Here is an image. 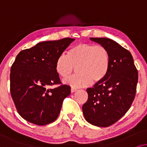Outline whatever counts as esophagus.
I'll list each match as a JSON object with an SVG mask.
<instances>
[{"mask_svg":"<svg viewBox=\"0 0 147 147\" xmlns=\"http://www.w3.org/2000/svg\"><path fill=\"white\" fill-rule=\"evenodd\" d=\"M77 89H75V88H71V93H74V92L77 91Z\"/></svg>","mask_w":147,"mask_h":147,"instance_id":"obj_1","label":"esophagus"}]
</instances>
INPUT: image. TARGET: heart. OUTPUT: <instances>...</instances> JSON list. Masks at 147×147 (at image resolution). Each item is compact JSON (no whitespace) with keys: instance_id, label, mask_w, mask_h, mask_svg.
<instances>
[{"instance_id":"b5f03b06","label":"heart","mask_w":147,"mask_h":147,"mask_svg":"<svg viewBox=\"0 0 147 147\" xmlns=\"http://www.w3.org/2000/svg\"><path fill=\"white\" fill-rule=\"evenodd\" d=\"M110 66L108 50L101 46L79 44L73 46L68 54H62L56 62V71L66 79L76 67L77 75L64 80V83L74 88L87 87L104 79Z\"/></svg>"}]
</instances>
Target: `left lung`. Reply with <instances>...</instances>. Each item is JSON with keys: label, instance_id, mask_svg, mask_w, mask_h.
I'll use <instances>...</instances> for the list:
<instances>
[{"label": "left lung", "instance_id": "obj_1", "mask_svg": "<svg viewBox=\"0 0 147 147\" xmlns=\"http://www.w3.org/2000/svg\"><path fill=\"white\" fill-rule=\"evenodd\" d=\"M108 50L110 66L107 75L87 89L88 99L83 105L85 120L99 127H108L126 113L136 95L138 71L132 54L111 39L91 38Z\"/></svg>", "mask_w": 147, "mask_h": 147}]
</instances>
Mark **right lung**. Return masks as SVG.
<instances>
[{"label": "right lung", "instance_id": "right-lung-1", "mask_svg": "<svg viewBox=\"0 0 147 147\" xmlns=\"http://www.w3.org/2000/svg\"><path fill=\"white\" fill-rule=\"evenodd\" d=\"M74 40L66 38L42 42L17 56L11 68V95L19 115L29 122L43 126L58 118L70 87H49L62 83L56 71V62Z\"/></svg>", "mask_w": 147, "mask_h": 147}]
</instances>
